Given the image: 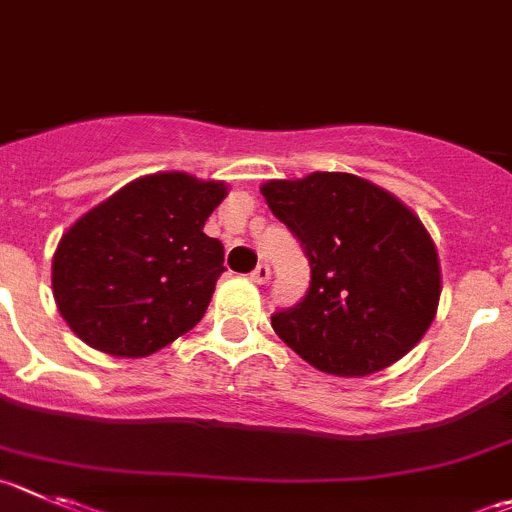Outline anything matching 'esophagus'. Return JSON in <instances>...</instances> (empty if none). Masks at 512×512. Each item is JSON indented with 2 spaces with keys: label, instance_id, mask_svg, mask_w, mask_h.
<instances>
[{
  "label": "esophagus",
  "instance_id": "esophagus-1",
  "mask_svg": "<svg viewBox=\"0 0 512 512\" xmlns=\"http://www.w3.org/2000/svg\"><path fill=\"white\" fill-rule=\"evenodd\" d=\"M270 265H267V262H260V265L255 267V270L250 272V280L252 283H257V285H265L267 280H270Z\"/></svg>",
  "mask_w": 512,
  "mask_h": 512
}]
</instances>
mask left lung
<instances>
[{
	"label": "left lung",
	"instance_id": "8db88e82",
	"mask_svg": "<svg viewBox=\"0 0 512 512\" xmlns=\"http://www.w3.org/2000/svg\"><path fill=\"white\" fill-rule=\"evenodd\" d=\"M262 197L310 262L300 303L272 313L300 358L326 374L366 376L417 346L439 303L437 250L419 217L338 171L267 181Z\"/></svg>",
	"mask_w": 512,
	"mask_h": 512
}]
</instances>
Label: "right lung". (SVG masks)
<instances>
[{"label": "right lung", "instance_id": "add662e5", "mask_svg": "<svg viewBox=\"0 0 512 512\" xmlns=\"http://www.w3.org/2000/svg\"><path fill=\"white\" fill-rule=\"evenodd\" d=\"M219 181L181 171L131 181L62 234L52 260L60 315L88 346L141 358L202 321L224 272L222 242L204 222Z\"/></svg>", "mask_w": 512, "mask_h": 512}]
</instances>
